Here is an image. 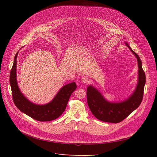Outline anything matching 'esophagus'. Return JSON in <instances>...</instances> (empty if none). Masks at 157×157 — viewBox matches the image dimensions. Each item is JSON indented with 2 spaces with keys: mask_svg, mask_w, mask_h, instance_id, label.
Returning <instances> with one entry per match:
<instances>
[{
  "mask_svg": "<svg viewBox=\"0 0 157 157\" xmlns=\"http://www.w3.org/2000/svg\"><path fill=\"white\" fill-rule=\"evenodd\" d=\"M81 81L83 82V83H86V84H88L89 82H90V79L88 77H86V76H85L83 77V78L81 79Z\"/></svg>",
  "mask_w": 157,
  "mask_h": 157,
  "instance_id": "1",
  "label": "esophagus"
}]
</instances>
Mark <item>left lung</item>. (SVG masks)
<instances>
[{
  "mask_svg": "<svg viewBox=\"0 0 157 157\" xmlns=\"http://www.w3.org/2000/svg\"><path fill=\"white\" fill-rule=\"evenodd\" d=\"M125 44L135 55L138 62L139 80L133 94L123 102L111 103L107 101L101 94L92 86L90 85L86 89L87 102L90 111L98 120L104 122L114 123L121 122L136 109L143 101L146 76L142 67V62L137 54L127 43Z\"/></svg>",
  "mask_w": 157,
  "mask_h": 157,
  "instance_id": "obj_1",
  "label": "left lung"
}]
</instances>
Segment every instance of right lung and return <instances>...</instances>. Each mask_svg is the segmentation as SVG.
<instances>
[{
	"instance_id": "obj_1",
	"label": "right lung",
	"mask_w": 157,
	"mask_h": 157,
	"mask_svg": "<svg viewBox=\"0 0 157 157\" xmlns=\"http://www.w3.org/2000/svg\"><path fill=\"white\" fill-rule=\"evenodd\" d=\"M18 53V52L14 56L10 78L13 100L15 105L21 112L37 121H48L59 118L67 107L71 94L77 88L75 82L63 86L49 103L45 105L33 104L21 93L17 84L16 59Z\"/></svg>"
}]
</instances>
